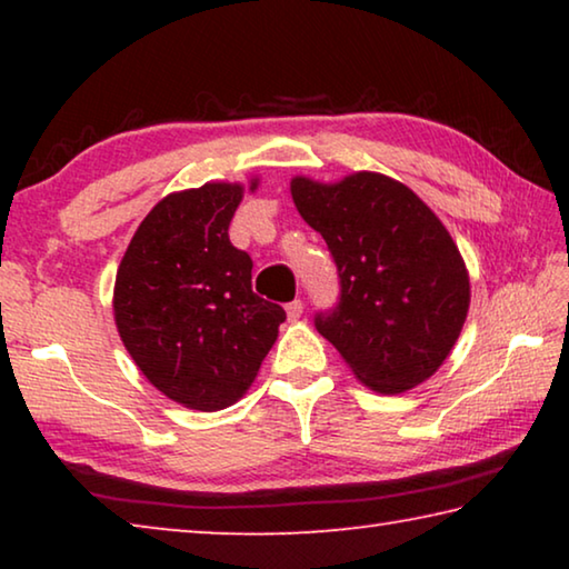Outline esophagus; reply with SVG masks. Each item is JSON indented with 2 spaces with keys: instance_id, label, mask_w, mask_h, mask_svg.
Here are the masks:
<instances>
[{
  "instance_id": "obj_1",
  "label": "esophagus",
  "mask_w": 569,
  "mask_h": 569,
  "mask_svg": "<svg viewBox=\"0 0 569 569\" xmlns=\"http://www.w3.org/2000/svg\"><path fill=\"white\" fill-rule=\"evenodd\" d=\"M301 313H303V303H301V301H291V303H286V316H288V321H298V319H301Z\"/></svg>"
}]
</instances>
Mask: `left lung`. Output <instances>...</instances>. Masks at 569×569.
I'll return each instance as SVG.
<instances>
[{"label": "left lung", "instance_id": "8db88e82", "mask_svg": "<svg viewBox=\"0 0 569 569\" xmlns=\"http://www.w3.org/2000/svg\"><path fill=\"white\" fill-rule=\"evenodd\" d=\"M291 196L339 271V303L316 316V329L373 391L427 381L469 311V273L449 230L417 192L381 172L339 182L296 176Z\"/></svg>", "mask_w": 569, "mask_h": 569}]
</instances>
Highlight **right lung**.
<instances>
[{
	"label": "right lung",
	"instance_id": "right-lung-1",
	"mask_svg": "<svg viewBox=\"0 0 569 569\" xmlns=\"http://www.w3.org/2000/svg\"><path fill=\"white\" fill-rule=\"evenodd\" d=\"M243 190L206 182L170 192L134 230L114 278L124 349L188 409L218 411L243 397L286 321L281 306L253 293V261L228 238Z\"/></svg>",
	"mask_w": 569,
	"mask_h": 569
}]
</instances>
